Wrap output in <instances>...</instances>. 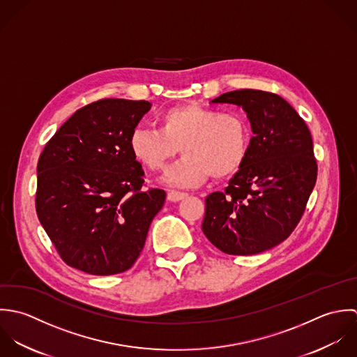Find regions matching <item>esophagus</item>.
I'll list each match as a JSON object with an SVG mask.
<instances>
[{
	"label": "esophagus",
	"instance_id": "34e87169",
	"mask_svg": "<svg viewBox=\"0 0 357 357\" xmlns=\"http://www.w3.org/2000/svg\"><path fill=\"white\" fill-rule=\"evenodd\" d=\"M186 196H188V193H185V192H178V190H169V192H168V195H167V199H168L169 202H179V200L185 199Z\"/></svg>",
	"mask_w": 357,
	"mask_h": 357
}]
</instances>
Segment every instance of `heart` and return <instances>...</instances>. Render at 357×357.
Returning <instances> with one entry per match:
<instances>
[{"label": "heart", "mask_w": 357, "mask_h": 357, "mask_svg": "<svg viewBox=\"0 0 357 357\" xmlns=\"http://www.w3.org/2000/svg\"><path fill=\"white\" fill-rule=\"evenodd\" d=\"M157 123L158 130L135 127L128 144L134 158L151 172L161 171L181 147L183 158L164 175L169 185L195 186L211 175L231 176L248 155L251 128L240 113L188 103L164 110Z\"/></svg>", "instance_id": "heart-1"}]
</instances>
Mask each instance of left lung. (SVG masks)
I'll use <instances>...</instances> for the list:
<instances>
[{"label": "left lung", "instance_id": "left-lung-1", "mask_svg": "<svg viewBox=\"0 0 357 357\" xmlns=\"http://www.w3.org/2000/svg\"><path fill=\"white\" fill-rule=\"evenodd\" d=\"M213 103L240 106L254 137L225 192L206 199L203 233L225 254H259L284 241L305 213L317 179L312 135L295 109L272 92L238 89Z\"/></svg>", "mask_w": 357, "mask_h": 357}]
</instances>
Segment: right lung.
I'll return each instance as SVG.
<instances>
[{
	"label": "right lung",
	"mask_w": 357,
	"mask_h": 357,
	"mask_svg": "<svg viewBox=\"0 0 357 357\" xmlns=\"http://www.w3.org/2000/svg\"><path fill=\"white\" fill-rule=\"evenodd\" d=\"M147 100L100 99L78 109L37 164L36 211L63 262L95 276L128 271L142 252L165 192L143 189L131 131Z\"/></svg>",
	"instance_id": "right-lung-1"
}]
</instances>
